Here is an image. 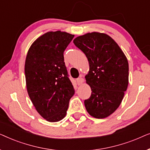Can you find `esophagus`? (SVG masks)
Listing matches in <instances>:
<instances>
[{"label": "esophagus", "mask_w": 150, "mask_h": 150, "mask_svg": "<svg viewBox=\"0 0 150 150\" xmlns=\"http://www.w3.org/2000/svg\"><path fill=\"white\" fill-rule=\"evenodd\" d=\"M76 82H77L78 85H81L82 84L84 83V79L82 77H80L79 79H76Z\"/></svg>", "instance_id": "obj_1"}]
</instances>
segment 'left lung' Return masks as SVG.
Listing matches in <instances>:
<instances>
[{
	"mask_svg": "<svg viewBox=\"0 0 150 150\" xmlns=\"http://www.w3.org/2000/svg\"><path fill=\"white\" fill-rule=\"evenodd\" d=\"M85 53L89 71L85 76L91 95L85 100L90 115L106 118L115 111L128 85V62L118 44L109 35L101 33H88L73 41Z\"/></svg>",
	"mask_w": 150,
	"mask_h": 150,
	"instance_id": "8db88e82",
	"label": "left lung"
}]
</instances>
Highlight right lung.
<instances>
[{
  "instance_id": "add662e5",
  "label": "right lung",
  "mask_w": 150,
  "mask_h": 150,
  "mask_svg": "<svg viewBox=\"0 0 150 150\" xmlns=\"http://www.w3.org/2000/svg\"><path fill=\"white\" fill-rule=\"evenodd\" d=\"M74 37L61 30L47 32L28 49L24 72L28 94L38 113L50 122L65 117L74 89L63 52Z\"/></svg>"
}]
</instances>
